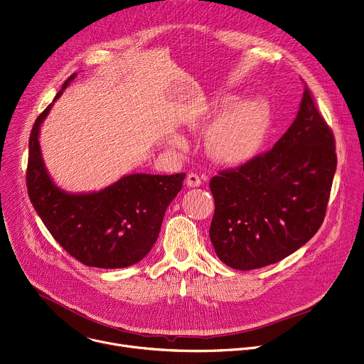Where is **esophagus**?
<instances>
[{"label": "esophagus", "mask_w": 364, "mask_h": 364, "mask_svg": "<svg viewBox=\"0 0 364 364\" xmlns=\"http://www.w3.org/2000/svg\"><path fill=\"white\" fill-rule=\"evenodd\" d=\"M186 184L188 186V187H199L200 184H202V178L197 176V174H188L187 176V178H186Z\"/></svg>", "instance_id": "esophagus-1"}]
</instances>
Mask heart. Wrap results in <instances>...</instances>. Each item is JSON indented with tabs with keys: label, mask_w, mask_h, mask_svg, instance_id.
<instances>
[{
	"label": "heart",
	"mask_w": 364,
	"mask_h": 364,
	"mask_svg": "<svg viewBox=\"0 0 364 364\" xmlns=\"http://www.w3.org/2000/svg\"><path fill=\"white\" fill-rule=\"evenodd\" d=\"M212 122L214 124L206 136L209 155L219 164L241 165L252 159L266 141L270 129V109L257 98L237 103L234 97H220L206 103L187 123V127L203 130ZM168 144L177 151L187 148V141L178 134H171Z\"/></svg>",
	"instance_id": "heart-1"
}]
</instances>
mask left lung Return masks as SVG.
<instances>
[{"label":"left lung","mask_w":364,"mask_h":364,"mask_svg":"<svg viewBox=\"0 0 364 364\" xmlns=\"http://www.w3.org/2000/svg\"><path fill=\"white\" fill-rule=\"evenodd\" d=\"M336 141L305 87L296 119L266 154L210 180V241L228 267L254 270L305 245L323 222Z\"/></svg>","instance_id":"left-lung-1"}]
</instances>
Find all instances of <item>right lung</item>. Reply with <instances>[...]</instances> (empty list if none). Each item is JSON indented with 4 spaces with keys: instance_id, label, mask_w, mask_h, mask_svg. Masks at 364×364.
I'll list each match as a JSON object with an SVG mask.
<instances>
[{
    "instance_id": "obj_1",
    "label": "right lung",
    "mask_w": 364,
    "mask_h": 364,
    "mask_svg": "<svg viewBox=\"0 0 364 364\" xmlns=\"http://www.w3.org/2000/svg\"><path fill=\"white\" fill-rule=\"evenodd\" d=\"M75 77L65 81L55 100ZM52 106L38 116L28 139L26 181L33 208L56 242L85 266L123 269L139 262L158 240L165 210L186 174H129L91 193L59 188L45 167L39 144L41 126Z\"/></svg>"
}]
</instances>
